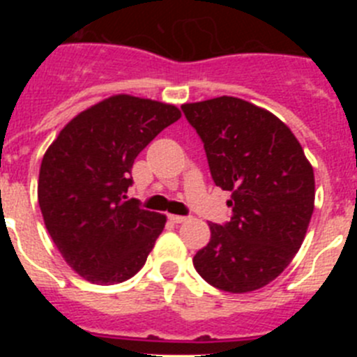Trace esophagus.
I'll return each instance as SVG.
<instances>
[{"mask_svg":"<svg viewBox=\"0 0 357 357\" xmlns=\"http://www.w3.org/2000/svg\"><path fill=\"white\" fill-rule=\"evenodd\" d=\"M169 220H172L173 223H182V222H185L188 218L181 216V214H169Z\"/></svg>","mask_w":357,"mask_h":357,"instance_id":"1","label":"esophagus"}]
</instances>
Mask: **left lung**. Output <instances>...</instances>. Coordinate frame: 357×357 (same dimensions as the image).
Here are the masks:
<instances>
[{
  "instance_id": "obj_1",
  "label": "left lung",
  "mask_w": 357,
  "mask_h": 357,
  "mask_svg": "<svg viewBox=\"0 0 357 357\" xmlns=\"http://www.w3.org/2000/svg\"><path fill=\"white\" fill-rule=\"evenodd\" d=\"M204 141L211 175L230 191L232 218L209 223L193 264L211 286L248 293L270 284L301 248L314 209V173L301 143L270 110L234 96L182 105Z\"/></svg>"
}]
</instances>
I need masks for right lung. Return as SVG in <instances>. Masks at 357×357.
Instances as JSON below:
<instances>
[{
	"label": "right lung",
	"instance_id": "right-lung-1",
	"mask_svg": "<svg viewBox=\"0 0 357 357\" xmlns=\"http://www.w3.org/2000/svg\"><path fill=\"white\" fill-rule=\"evenodd\" d=\"M178 107L114 94L82 110L40 162L37 198L55 247L93 284H118L146 263L166 216L127 200L135 157L181 118Z\"/></svg>",
	"mask_w": 357,
	"mask_h": 357
}]
</instances>
